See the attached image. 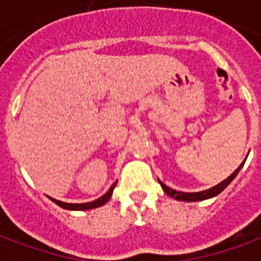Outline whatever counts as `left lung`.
<instances>
[{"mask_svg": "<svg viewBox=\"0 0 261 261\" xmlns=\"http://www.w3.org/2000/svg\"><path fill=\"white\" fill-rule=\"evenodd\" d=\"M242 166H243V164H242L241 166H239V168H238V169H236L235 172L229 176V177H228V179H225V180L221 181L219 185L211 187V189H208V190H204V192H198V193L176 192V190H173V189H170V187H168L166 185H164L161 180L158 181L161 183V186H162V189H164V192L166 193L168 196L175 197L176 200H180V201H200V200H207V198H211V197L218 196L219 193L222 192L225 187L228 186L230 181L235 179L236 175L239 173V170H241Z\"/></svg>", "mask_w": 261, "mask_h": 261, "instance_id": "obj_1", "label": "left lung"}]
</instances>
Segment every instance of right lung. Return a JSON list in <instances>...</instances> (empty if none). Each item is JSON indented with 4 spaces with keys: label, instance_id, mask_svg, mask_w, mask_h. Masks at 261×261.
<instances>
[{
    "label": "right lung",
    "instance_id": "1",
    "mask_svg": "<svg viewBox=\"0 0 261 261\" xmlns=\"http://www.w3.org/2000/svg\"><path fill=\"white\" fill-rule=\"evenodd\" d=\"M113 189H114V185L110 187V190H109L106 194H103L100 198H97L95 201H91V202H82V204H69V202H63V201H59V200H56V198H51L57 205L60 207L65 208V210H91V208H96V207H100L103 204H106L109 201V198L112 197V193H113Z\"/></svg>",
    "mask_w": 261,
    "mask_h": 261
}]
</instances>
